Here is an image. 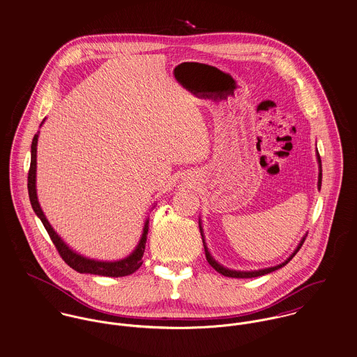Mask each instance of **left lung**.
<instances>
[{
	"label": "left lung",
	"instance_id": "obj_1",
	"mask_svg": "<svg viewBox=\"0 0 357 357\" xmlns=\"http://www.w3.org/2000/svg\"><path fill=\"white\" fill-rule=\"evenodd\" d=\"M317 162H319V178H317V189L320 190V186H321V160H320V156H319V153H317ZM199 225V231H201V237H202V242H204V249H205V256H206V260H208V263L211 264V267L212 268H215L219 274H222V275H225V277H230V278H256V277H261V275H266V274H270V273H273V271H275V270H279V268H282L283 266H286L294 256H296V253L300 250V248L303 246V243H304V241H305V237L301 239V242L298 243V246L296 248V250L289 256V259H286L282 264H278L275 267H270V268H264V270H257V271H236V270H229V268H226V267H223V266H220L212 256H211V253L208 252V248H206V245H205V239H204V233H202V229H201V222L198 223Z\"/></svg>",
	"mask_w": 357,
	"mask_h": 357
}]
</instances>
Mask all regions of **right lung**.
I'll return each mask as SVG.
<instances>
[{
	"label": "right lung",
	"instance_id": "right-lung-1",
	"mask_svg": "<svg viewBox=\"0 0 357 357\" xmlns=\"http://www.w3.org/2000/svg\"><path fill=\"white\" fill-rule=\"evenodd\" d=\"M42 123H40V126H42ZM37 144H38V132L34 135L33 144H31V162H30L29 183H27L29 196H30V202H31V206H33L34 212L40 218L43 227L46 229L52 242L54 243L56 249L59 250L61 259L71 268H74L75 271H78L80 274H94V275H101V277L118 278L126 277V275H130V274L135 273L142 266V256H144V252H145L146 234H148V230H149V219L145 220L142 237L139 239L134 252L130 256H127L121 260H118V261H98V260L84 257L79 253L74 252L53 230V227L50 226V223L47 222L46 216L43 215V212L40 209L38 197H37V188H36V181H37L36 179L37 178L36 176L37 175Z\"/></svg>",
	"mask_w": 357,
	"mask_h": 357
}]
</instances>
